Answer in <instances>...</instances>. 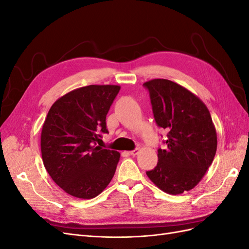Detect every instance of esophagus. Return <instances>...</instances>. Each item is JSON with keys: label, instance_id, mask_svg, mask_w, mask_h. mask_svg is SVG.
Listing matches in <instances>:
<instances>
[{"label": "esophagus", "instance_id": "34e87169", "mask_svg": "<svg viewBox=\"0 0 249 249\" xmlns=\"http://www.w3.org/2000/svg\"><path fill=\"white\" fill-rule=\"evenodd\" d=\"M131 156H136V155H138L139 154V148H136V149H134V150H131V152L129 153Z\"/></svg>", "mask_w": 249, "mask_h": 249}]
</instances>
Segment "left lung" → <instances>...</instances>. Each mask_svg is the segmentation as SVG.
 Here are the masks:
<instances>
[{"mask_svg":"<svg viewBox=\"0 0 249 249\" xmlns=\"http://www.w3.org/2000/svg\"><path fill=\"white\" fill-rule=\"evenodd\" d=\"M157 124L168 131L167 147L158 149V164L146 175L165 193L190 191L205 177L217 149L210 111L197 95L166 79L145 82Z\"/></svg>","mask_w":249,"mask_h":249,"instance_id":"1","label":"left lung"}]
</instances>
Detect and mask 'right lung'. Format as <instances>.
<instances>
[{
  "instance_id": "1",
  "label": "right lung",
  "mask_w": 249,
  "mask_h": 249,
  "mask_svg": "<svg viewBox=\"0 0 249 249\" xmlns=\"http://www.w3.org/2000/svg\"><path fill=\"white\" fill-rule=\"evenodd\" d=\"M118 85H89L73 89L52 105L44 120L40 148L43 165L63 191L90 199L114 177L120 154L96 146L108 133L106 116Z\"/></svg>"
}]
</instances>
